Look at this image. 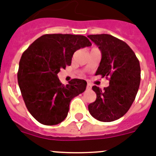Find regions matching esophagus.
Masks as SVG:
<instances>
[{"mask_svg": "<svg viewBox=\"0 0 156 156\" xmlns=\"http://www.w3.org/2000/svg\"><path fill=\"white\" fill-rule=\"evenodd\" d=\"M91 88H92V84L89 83V82H88V83H87V89H90Z\"/></svg>", "mask_w": 156, "mask_h": 156, "instance_id": "1", "label": "esophagus"}]
</instances>
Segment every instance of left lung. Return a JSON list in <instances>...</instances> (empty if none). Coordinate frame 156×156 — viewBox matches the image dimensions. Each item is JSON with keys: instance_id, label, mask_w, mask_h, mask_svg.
<instances>
[{"instance_id": "obj_1", "label": "left lung", "mask_w": 156, "mask_h": 156, "mask_svg": "<svg viewBox=\"0 0 156 156\" xmlns=\"http://www.w3.org/2000/svg\"><path fill=\"white\" fill-rule=\"evenodd\" d=\"M88 37L98 46L102 55L96 75L109 77V86L104 90L93 86L97 99L89 104V112L99 121H115L122 117L134 101L140 82V63L130 47L112 35Z\"/></svg>"}]
</instances>
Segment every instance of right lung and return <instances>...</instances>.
Here are the masks:
<instances>
[{"instance_id":"1","label":"right lung","mask_w":156,"mask_h":156,"mask_svg":"<svg viewBox=\"0 0 156 156\" xmlns=\"http://www.w3.org/2000/svg\"><path fill=\"white\" fill-rule=\"evenodd\" d=\"M91 44L82 35L44 34L23 53L17 74L19 86L26 107L37 122L47 126L63 122L70 101L86 90L85 80L74 78L64 86L57 74L71 64L74 52Z\"/></svg>"}]
</instances>
